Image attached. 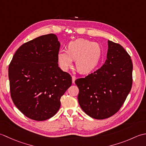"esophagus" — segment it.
<instances>
[{
  "label": "esophagus",
  "instance_id": "1",
  "mask_svg": "<svg viewBox=\"0 0 146 146\" xmlns=\"http://www.w3.org/2000/svg\"><path fill=\"white\" fill-rule=\"evenodd\" d=\"M76 77L74 76H72V83L75 82V80H76Z\"/></svg>",
  "mask_w": 146,
  "mask_h": 146
}]
</instances>
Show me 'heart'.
I'll use <instances>...</instances> for the list:
<instances>
[{
    "label": "heart",
    "instance_id": "1",
    "mask_svg": "<svg viewBox=\"0 0 146 146\" xmlns=\"http://www.w3.org/2000/svg\"><path fill=\"white\" fill-rule=\"evenodd\" d=\"M102 55V48L99 43L79 38L70 41L67 51L60 50L57 58L59 65L67 70L76 60V67L79 72L86 74L93 70L99 63Z\"/></svg>",
    "mask_w": 146,
    "mask_h": 146
}]
</instances>
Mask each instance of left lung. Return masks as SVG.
I'll return each mask as SVG.
<instances>
[{"label": "left lung", "instance_id": "8db88e82", "mask_svg": "<svg viewBox=\"0 0 146 146\" xmlns=\"http://www.w3.org/2000/svg\"><path fill=\"white\" fill-rule=\"evenodd\" d=\"M105 63L84 78L76 80L78 102L90 117L102 120L119 111L132 86L133 64L120 44L108 40Z\"/></svg>", "mask_w": 146, "mask_h": 146}]
</instances>
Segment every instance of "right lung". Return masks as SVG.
Here are the masks:
<instances>
[{
  "label": "right lung",
  "instance_id": "right-lung-1",
  "mask_svg": "<svg viewBox=\"0 0 146 146\" xmlns=\"http://www.w3.org/2000/svg\"><path fill=\"white\" fill-rule=\"evenodd\" d=\"M60 44L54 34L23 44L9 65L12 100L26 117L43 121L54 116L72 77L58 67Z\"/></svg>",
  "mask_w": 146,
  "mask_h": 146
}]
</instances>
